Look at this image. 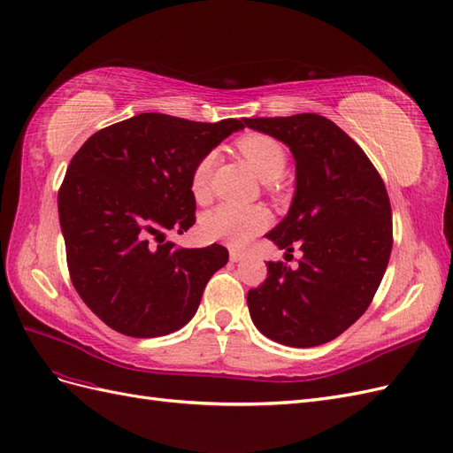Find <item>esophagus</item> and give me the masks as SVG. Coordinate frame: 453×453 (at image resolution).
<instances>
[{
    "mask_svg": "<svg viewBox=\"0 0 453 453\" xmlns=\"http://www.w3.org/2000/svg\"><path fill=\"white\" fill-rule=\"evenodd\" d=\"M247 257H249V254L242 252V250H231L229 252V260L231 262H242V260H247Z\"/></svg>",
    "mask_w": 453,
    "mask_h": 453,
    "instance_id": "obj_1",
    "label": "esophagus"
}]
</instances>
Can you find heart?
I'll return each instance as SVG.
<instances>
[{"label":"heart","mask_w":453,"mask_h":453,"mask_svg":"<svg viewBox=\"0 0 453 453\" xmlns=\"http://www.w3.org/2000/svg\"><path fill=\"white\" fill-rule=\"evenodd\" d=\"M242 157L264 182H275L287 169V150L280 142L267 134H247L239 140ZM218 161V151L204 153L191 173V191L197 199H206L211 188V176ZM271 222L264 206H244L222 203L203 216V234L214 241H222L231 247H242L254 235L264 231Z\"/></svg>","instance_id":"1"}]
</instances>
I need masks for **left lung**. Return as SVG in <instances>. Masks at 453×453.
Returning <instances> with one entry per match:
<instances>
[{"label": "left lung", "instance_id": "8db88e82", "mask_svg": "<svg viewBox=\"0 0 453 453\" xmlns=\"http://www.w3.org/2000/svg\"><path fill=\"white\" fill-rule=\"evenodd\" d=\"M244 125L294 155L292 204L265 237L287 254L303 252L298 269L267 264V279L247 296L252 322L288 347L332 342L366 311L389 264L393 216L383 180L357 142L322 115Z\"/></svg>", "mask_w": 453, "mask_h": 453}]
</instances>
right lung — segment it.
<instances>
[{
  "label": "right lung",
  "mask_w": 453,
  "mask_h": 453,
  "mask_svg": "<svg viewBox=\"0 0 453 453\" xmlns=\"http://www.w3.org/2000/svg\"><path fill=\"white\" fill-rule=\"evenodd\" d=\"M242 121L138 113L95 133L72 157L58 191L70 277L115 332L157 338L180 330L227 264L222 244L182 249L165 234L196 224L191 173Z\"/></svg>",
  "instance_id": "right-lung-1"
}]
</instances>
